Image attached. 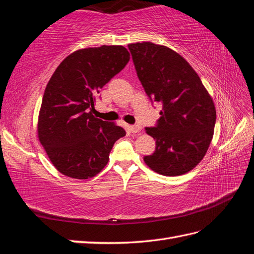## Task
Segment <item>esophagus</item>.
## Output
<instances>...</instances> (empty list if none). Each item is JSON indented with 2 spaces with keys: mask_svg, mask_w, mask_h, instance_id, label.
<instances>
[{
  "mask_svg": "<svg viewBox=\"0 0 254 254\" xmlns=\"http://www.w3.org/2000/svg\"><path fill=\"white\" fill-rule=\"evenodd\" d=\"M129 130H130L132 133H137L140 130H141V126L139 125H132V126H129Z\"/></svg>",
  "mask_w": 254,
  "mask_h": 254,
  "instance_id": "34e87169",
  "label": "esophagus"
}]
</instances>
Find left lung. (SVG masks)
Returning <instances> with one entry per match:
<instances>
[{"mask_svg": "<svg viewBox=\"0 0 254 254\" xmlns=\"http://www.w3.org/2000/svg\"><path fill=\"white\" fill-rule=\"evenodd\" d=\"M145 93L161 102V117L145 132L155 140L153 154L143 157L152 171L179 176L203 159L212 141L216 111L200 77L182 55L152 42L128 44Z\"/></svg>", "mask_w": 254, "mask_h": 254, "instance_id": "obj_1", "label": "left lung"}]
</instances>
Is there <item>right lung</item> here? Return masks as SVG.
Instances as JSON below:
<instances>
[{
  "mask_svg": "<svg viewBox=\"0 0 254 254\" xmlns=\"http://www.w3.org/2000/svg\"><path fill=\"white\" fill-rule=\"evenodd\" d=\"M123 46L75 51L49 80L38 118V138L56 170L88 179L103 170L125 129L93 115L100 89L127 65Z\"/></svg>",
  "mask_w": 254,
  "mask_h": 254,
  "instance_id": "right-lung-1",
  "label": "right lung"
}]
</instances>
